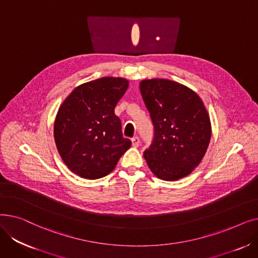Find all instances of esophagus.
<instances>
[{
    "label": "esophagus",
    "mask_w": 258,
    "mask_h": 258,
    "mask_svg": "<svg viewBox=\"0 0 258 258\" xmlns=\"http://www.w3.org/2000/svg\"><path fill=\"white\" fill-rule=\"evenodd\" d=\"M139 143H140V139H139V137H134V138H132V144H133V146L134 147H137L138 145H139Z\"/></svg>",
    "instance_id": "esophagus-1"
}]
</instances>
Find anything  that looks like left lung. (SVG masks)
Listing matches in <instances>:
<instances>
[{"label": "left lung", "mask_w": 258, "mask_h": 258, "mask_svg": "<svg viewBox=\"0 0 258 258\" xmlns=\"http://www.w3.org/2000/svg\"><path fill=\"white\" fill-rule=\"evenodd\" d=\"M143 101L155 127L146 163L157 178L182 179L201 163L211 139L210 117L199 95L177 81L164 78L140 83Z\"/></svg>", "instance_id": "8db88e82"}]
</instances>
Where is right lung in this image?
<instances>
[{"instance_id": "1", "label": "right lung", "mask_w": 258, "mask_h": 258, "mask_svg": "<svg viewBox=\"0 0 258 258\" xmlns=\"http://www.w3.org/2000/svg\"><path fill=\"white\" fill-rule=\"evenodd\" d=\"M128 84L122 77H101L78 86L60 104L54 140L67 167L80 178L105 177L131 147L114 112Z\"/></svg>"}]
</instances>
